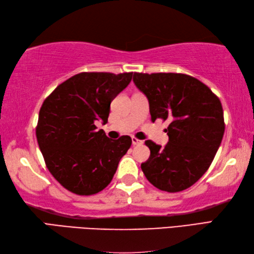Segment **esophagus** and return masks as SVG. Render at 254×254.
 Returning <instances> with one entry per match:
<instances>
[{
  "instance_id": "34e87169",
  "label": "esophagus",
  "mask_w": 254,
  "mask_h": 254,
  "mask_svg": "<svg viewBox=\"0 0 254 254\" xmlns=\"http://www.w3.org/2000/svg\"><path fill=\"white\" fill-rule=\"evenodd\" d=\"M132 143H133V145H142L143 141H141V139H137L136 137H132Z\"/></svg>"
}]
</instances>
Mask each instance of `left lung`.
I'll return each mask as SVG.
<instances>
[{"label": "left lung", "instance_id": "8db88e82", "mask_svg": "<svg viewBox=\"0 0 254 254\" xmlns=\"http://www.w3.org/2000/svg\"><path fill=\"white\" fill-rule=\"evenodd\" d=\"M133 82L146 96L152 121H170L165 146L145 142L150 156L141 165L144 175L159 190H186L206 172L222 143L220 100L206 85L186 74L134 73Z\"/></svg>", "mask_w": 254, "mask_h": 254}]
</instances>
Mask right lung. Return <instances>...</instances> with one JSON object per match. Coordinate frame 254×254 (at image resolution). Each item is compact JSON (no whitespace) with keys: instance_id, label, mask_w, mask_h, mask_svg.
<instances>
[{"instance_id":"obj_1","label":"right lung","mask_w":254,"mask_h":254,"mask_svg":"<svg viewBox=\"0 0 254 254\" xmlns=\"http://www.w3.org/2000/svg\"><path fill=\"white\" fill-rule=\"evenodd\" d=\"M133 73H79L60 84L44 101L36 128L51 175L66 190L91 195L109 185L130 136L112 139L96 121L108 122L110 104L130 84Z\"/></svg>"}]
</instances>
